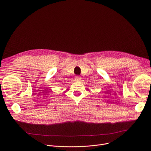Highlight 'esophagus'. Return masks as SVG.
<instances>
[{
	"label": "esophagus",
	"mask_w": 151,
	"mask_h": 151,
	"mask_svg": "<svg viewBox=\"0 0 151 151\" xmlns=\"http://www.w3.org/2000/svg\"><path fill=\"white\" fill-rule=\"evenodd\" d=\"M75 80L76 81H80L81 80V78L80 76H76L75 78Z\"/></svg>",
	"instance_id": "34e87169"
}]
</instances>
